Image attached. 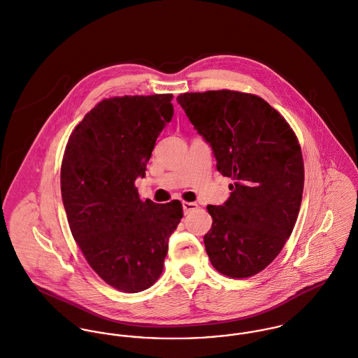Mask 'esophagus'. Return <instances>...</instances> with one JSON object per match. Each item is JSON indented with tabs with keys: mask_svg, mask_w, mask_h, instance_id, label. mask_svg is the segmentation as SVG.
<instances>
[{
	"mask_svg": "<svg viewBox=\"0 0 358 358\" xmlns=\"http://www.w3.org/2000/svg\"><path fill=\"white\" fill-rule=\"evenodd\" d=\"M196 208H198V205L194 203V202H183V212H185V215L193 212Z\"/></svg>",
	"mask_w": 358,
	"mask_h": 358,
	"instance_id": "obj_1",
	"label": "esophagus"
}]
</instances>
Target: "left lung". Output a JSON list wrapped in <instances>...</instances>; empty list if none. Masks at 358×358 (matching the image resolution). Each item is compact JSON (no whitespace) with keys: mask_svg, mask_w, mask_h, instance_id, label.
<instances>
[{"mask_svg":"<svg viewBox=\"0 0 358 358\" xmlns=\"http://www.w3.org/2000/svg\"><path fill=\"white\" fill-rule=\"evenodd\" d=\"M176 101L210 145L217 171L234 180L223 205H208L209 260L229 278L253 276L276 259L298 217L303 192L298 139L285 117L253 94L216 90Z\"/></svg>","mask_w":358,"mask_h":358,"instance_id":"1","label":"left lung"}]
</instances>
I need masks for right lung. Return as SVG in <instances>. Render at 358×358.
<instances>
[{
  "mask_svg": "<svg viewBox=\"0 0 358 358\" xmlns=\"http://www.w3.org/2000/svg\"><path fill=\"white\" fill-rule=\"evenodd\" d=\"M172 94L103 99L72 131L62 164L68 224L85 259L109 286L138 293L163 272L180 201H142L156 139L173 116Z\"/></svg>",
  "mask_w": 358,
  "mask_h": 358,
  "instance_id": "add662e5",
  "label": "right lung"
}]
</instances>
